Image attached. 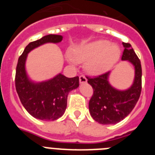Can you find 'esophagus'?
<instances>
[{"label": "esophagus", "instance_id": "obj_1", "mask_svg": "<svg viewBox=\"0 0 155 155\" xmlns=\"http://www.w3.org/2000/svg\"><path fill=\"white\" fill-rule=\"evenodd\" d=\"M79 81H80V84H84V83L87 82V78H86L84 75H81L79 77Z\"/></svg>", "mask_w": 155, "mask_h": 155}]
</instances>
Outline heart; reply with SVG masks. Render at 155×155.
I'll list each match as a JSON object with an SVG mask.
<instances>
[{"label": "heart", "instance_id": "b5f03b06", "mask_svg": "<svg viewBox=\"0 0 155 155\" xmlns=\"http://www.w3.org/2000/svg\"><path fill=\"white\" fill-rule=\"evenodd\" d=\"M121 50L118 45L105 39H98L77 46L73 54L68 53L67 60L71 65L85 63V69L90 74H103L113 68L120 59Z\"/></svg>", "mask_w": 155, "mask_h": 155}]
</instances>
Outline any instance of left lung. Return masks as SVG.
<instances>
[{
  "label": "left lung",
  "instance_id": "8db88e82",
  "mask_svg": "<svg viewBox=\"0 0 155 155\" xmlns=\"http://www.w3.org/2000/svg\"><path fill=\"white\" fill-rule=\"evenodd\" d=\"M124 51L122 61L130 63L134 68L133 84L125 90L117 89L109 81L111 72L97 78H87L94 93L89 101V112L94 121L108 125L116 124L126 118L136 105L141 91V64L130 43L123 42Z\"/></svg>",
  "mask_w": 155,
  "mask_h": 155
}]
</instances>
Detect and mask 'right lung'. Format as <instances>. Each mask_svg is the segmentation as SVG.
Here are the masks:
<instances>
[{
	"mask_svg": "<svg viewBox=\"0 0 155 155\" xmlns=\"http://www.w3.org/2000/svg\"><path fill=\"white\" fill-rule=\"evenodd\" d=\"M61 35H45L28 43L18 58L15 75L16 91L21 104L34 118L53 121L61 118L67 108L68 93L79 87V78H67L59 73L53 78L42 81L31 80L27 74L25 64L28 54L46 43H59Z\"/></svg>",
	"mask_w": 155,
	"mask_h": 155,
	"instance_id": "obj_1",
	"label": "right lung"
}]
</instances>
